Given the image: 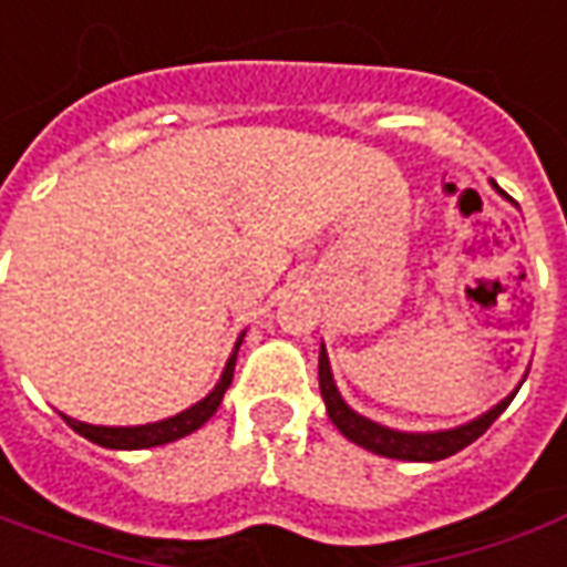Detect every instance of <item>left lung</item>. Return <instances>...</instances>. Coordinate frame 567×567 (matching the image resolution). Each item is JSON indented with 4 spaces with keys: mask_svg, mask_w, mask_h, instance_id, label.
<instances>
[{
    "mask_svg": "<svg viewBox=\"0 0 567 567\" xmlns=\"http://www.w3.org/2000/svg\"><path fill=\"white\" fill-rule=\"evenodd\" d=\"M320 393H323V403H327V415L332 419V424L339 427L351 443L363 445L369 452L384 457H396V461H443V457L455 455L461 449H467L473 440H480L495 419L509 405V400L516 393H509L504 403H497L492 412H485L483 419L470 421L464 427H455V431H440V433H400L391 431V427H381L375 421L357 415L354 409H348L344 400L336 391V381H332V372H329V357L327 351L320 348Z\"/></svg>",
    "mask_w": 567,
    "mask_h": 567,
    "instance_id": "left-lung-1",
    "label": "left lung"
}]
</instances>
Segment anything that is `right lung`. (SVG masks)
Returning <instances> with one entry per match:
<instances>
[{"label":"right lung","instance_id":"obj_1","mask_svg":"<svg viewBox=\"0 0 567 567\" xmlns=\"http://www.w3.org/2000/svg\"><path fill=\"white\" fill-rule=\"evenodd\" d=\"M235 357H238V348H235V354L228 357L226 372H223L219 384H216L200 403H195L192 409H186V412H179L174 419L143 424V427H94V424H82V421L75 419H66V424H70L75 433H82L84 440L106 445V449H152V445L174 443L179 436H188L192 431H198L204 421L213 419V412L219 409V403H223V396H226L228 391V384H231V375H235Z\"/></svg>","mask_w":567,"mask_h":567}]
</instances>
